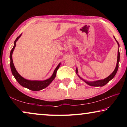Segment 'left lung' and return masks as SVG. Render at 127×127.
I'll list each match as a JSON object with an SVG mask.
<instances>
[{"label": "left lung", "mask_w": 127, "mask_h": 127, "mask_svg": "<svg viewBox=\"0 0 127 127\" xmlns=\"http://www.w3.org/2000/svg\"><path fill=\"white\" fill-rule=\"evenodd\" d=\"M114 38H115V37H114ZM115 40H116V39H115ZM116 41H117V44L118 45V47L119 48V43H118V42L117 40H116ZM117 58H118V59H117V65H116V67L115 68L113 72L110 75V76H109L108 77H106V78H105L104 79H101V80H97V81H87L85 80V79H83V78H82L78 74V69H77V68H76V72L77 74V75H78V76L79 77V78L81 79L82 80H83L85 83H86L88 85L91 86H95V87L104 86H105L106 84V83H108L109 81L111 80V79H112L114 77V76H115V74H116V73H117V72L118 71V67H119V62L120 61V53H119V49H118V57Z\"/></svg>", "instance_id": "8db88e82"}]
</instances>
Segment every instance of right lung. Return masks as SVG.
<instances>
[{"label": "right lung", "instance_id": "1", "mask_svg": "<svg viewBox=\"0 0 127 127\" xmlns=\"http://www.w3.org/2000/svg\"><path fill=\"white\" fill-rule=\"evenodd\" d=\"M21 35H22V34H21L18 37H17L16 40L14 41V46L13 47L11 51H10V69H11L12 74L13 75V76L14 77V78H16L17 81L18 82L20 83L22 86L27 88V89H29L30 90H32V91H40V90H41L42 89H45V88H46V87H48V86L50 85L51 82H52V81L55 78L58 69H59L60 65H61V63H59L57 66V68L55 69L52 76H51L50 78L47 79H45V80H44V81L29 80V79H25V78H23V77L21 76V75L18 73V72L17 71L14 65L13 62V59H12V54L14 50L15 47L16 46V42L18 41L19 38H20Z\"/></svg>", "mask_w": 127, "mask_h": 127}]
</instances>
